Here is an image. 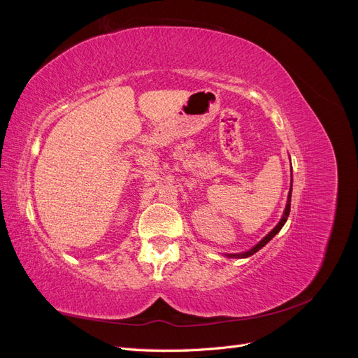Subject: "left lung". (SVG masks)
<instances>
[{
  "instance_id": "obj_1",
  "label": "left lung",
  "mask_w": 358,
  "mask_h": 358,
  "mask_svg": "<svg viewBox=\"0 0 358 358\" xmlns=\"http://www.w3.org/2000/svg\"><path fill=\"white\" fill-rule=\"evenodd\" d=\"M289 209H291V188H289V192H288V200H287V206H285V210H284V215H282V218H280V221L278 222V225L275 227V229L270 231L266 237H263L262 241H259L254 248H251L249 249V251H246V252H242V254H225L227 257H230V258H246V257H251V255H254L255 252H258L259 249H262L264 245H267L270 241L273 239V237L280 231V229H282L284 227V224L287 222V220H288V215H289Z\"/></svg>"
}]
</instances>
